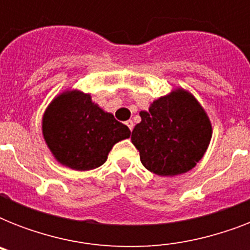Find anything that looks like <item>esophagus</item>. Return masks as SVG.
<instances>
[{
  "label": "esophagus",
  "mask_w": 250,
  "mask_h": 250,
  "mask_svg": "<svg viewBox=\"0 0 250 250\" xmlns=\"http://www.w3.org/2000/svg\"><path fill=\"white\" fill-rule=\"evenodd\" d=\"M125 125H127V127H128V128L132 131L133 129V122L132 121H127L125 122Z\"/></svg>",
  "instance_id": "obj_1"
}]
</instances>
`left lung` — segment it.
<instances>
[{"instance_id":"1","label":"left lung","mask_w":250,"mask_h":250,"mask_svg":"<svg viewBox=\"0 0 250 250\" xmlns=\"http://www.w3.org/2000/svg\"><path fill=\"white\" fill-rule=\"evenodd\" d=\"M140 117L131 141L146 170L175 176L192 170L204 157L213 135L211 122L188 90L176 88L157 98Z\"/></svg>"}]
</instances>
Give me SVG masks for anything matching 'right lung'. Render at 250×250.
Instances as JSON below:
<instances>
[{
    "label": "right lung",
    "mask_w": 250,
    "mask_h": 250,
    "mask_svg": "<svg viewBox=\"0 0 250 250\" xmlns=\"http://www.w3.org/2000/svg\"><path fill=\"white\" fill-rule=\"evenodd\" d=\"M42 136L53 157L76 171L97 168L131 131L111 113L92 101L89 93L64 90L56 96L42 115Z\"/></svg>",
    "instance_id": "right-lung-1"
}]
</instances>
